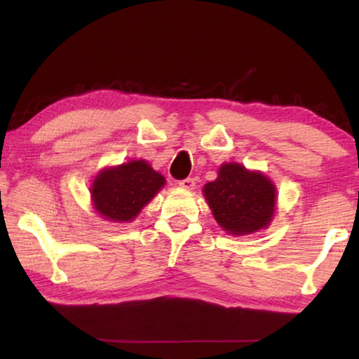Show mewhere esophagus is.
Segmentation results:
<instances>
[{"mask_svg":"<svg viewBox=\"0 0 359 359\" xmlns=\"http://www.w3.org/2000/svg\"><path fill=\"white\" fill-rule=\"evenodd\" d=\"M179 187L182 188V190L190 191V190H193L194 187H196V182H194V179L187 177V179H184V180H179Z\"/></svg>","mask_w":359,"mask_h":359,"instance_id":"1","label":"esophagus"}]
</instances>
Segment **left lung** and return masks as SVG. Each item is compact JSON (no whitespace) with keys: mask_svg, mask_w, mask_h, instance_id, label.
<instances>
[{"mask_svg":"<svg viewBox=\"0 0 359 359\" xmlns=\"http://www.w3.org/2000/svg\"><path fill=\"white\" fill-rule=\"evenodd\" d=\"M204 198L217 223L229 234L245 236L267 228L276 210V187L258 171L224 163L218 177L204 185Z\"/></svg>","mask_w":359,"mask_h":359,"instance_id":"8db88e82","label":"left lung"}]
</instances>
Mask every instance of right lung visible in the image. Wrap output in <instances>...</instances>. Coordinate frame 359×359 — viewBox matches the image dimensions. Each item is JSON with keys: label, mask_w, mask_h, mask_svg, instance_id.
Segmentation results:
<instances>
[{"label": "right lung", "mask_w": 359, "mask_h": 359, "mask_svg": "<svg viewBox=\"0 0 359 359\" xmlns=\"http://www.w3.org/2000/svg\"><path fill=\"white\" fill-rule=\"evenodd\" d=\"M165 182V177L144 160L106 168L96 175L90 188L93 208L106 220L131 222L161 190Z\"/></svg>", "instance_id": "obj_1"}]
</instances>
